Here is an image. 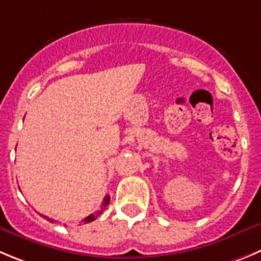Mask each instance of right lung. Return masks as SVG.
<instances>
[{
  "instance_id": "right-lung-1",
  "label": "right lung",
  "mask_w": 261,
  "mask_h": 261,
  "mask_svg": "<svg viewBox=\"0 0 261 261\" xmlns=\"http://www.w3.org/2000/svg\"><path fill=\"white\" fill-rule=\"evenodd\" d=\"M109 201H111V197H109V196H106V198H104L103 203H101V210H99V211H96V213L91 214V215H89V216H87V218H85L84 220H82V221H84L85 224L90 223V221H94L95 219L97 218V216H100V215H101V213H103V211H104V207H107V206H108ZM42 216H43V215H42ZM48 221H51L50 219H48ZM53 221H54V220H53Z\"/></svg>"
}]
</instances>
